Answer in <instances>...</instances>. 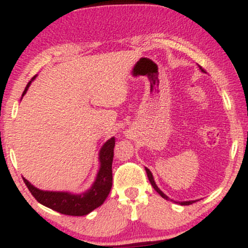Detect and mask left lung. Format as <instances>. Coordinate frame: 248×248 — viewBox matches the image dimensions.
<instances>
[{
	"mask_svg": "<svg viewBox=\"0 0 248 248\" xmlns=\"http://www.w3.org/2000/svg\"><path fill=\"white\" fill-rule=\"evenodd\" d=\"M199 66V65H198ZM199 70L202 71V72H204V73H206L205 71H204V69L202 66H199ZM146 172H147V176H148V179H149V182H150V184H152V186L154 187V189H155V191L157 192V193H160V196L161 197H163L164 199H167V201H169V197H168V196L166 195V193L164 192H162L161 190H160V187H158L157 186H156V183H155V181H154V177H153V173H152V171H150L149 169H148V168H146ZM172 201V199H171ZM172 202H175V201H172ZM195 202H197V201H186V202H175V203H178V204H181V205H190V204H192V203H195Z\"/></svg>",
	"mask_w": 248,
	"mask_h": 248,
	"instance_id": "1",
	"label": "left lung"
}]
</instances>
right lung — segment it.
I'll return each instance as SVG.
<instances>
[{
    "instance_id": "right-lung-1",
    "label": "right lung",
    "mask_w": 248,
    "mask_h": 248,
    "mask_svg": "<svg viewBox=\"0 0 248 248\" xmlns=\"http://www.w3.org/2000/svg\"><path fill=\"white\" fill-rule=\"evenodd\" d=\"M36 76L28 82L23 96ZM114 138H110L104 143L99 152V167L96 177L88 190L81 193H72L67 191H44L33 186L28 179L23 178L25 186H28L31 195L42 205L50 207L55 211L67 216H86L93 210L102 205L108 193L112 189L113 176L112 163L114 156Z\"/></svg>"
}]
</instances>
